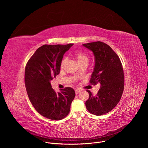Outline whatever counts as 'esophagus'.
<instances>
[{
  "instance_id": "1",
  "label": "esophagus",
  "mask_w": 148,
  "mask_h": 148,
  "mask_svg": "<svg viewBox=\"0 0 148 148\" xmlns=\"http://www.w3.org/2000/svg\"><path fill=\"white\" fill-rule=\"evenodd\" d=\"M80 90H79V89H77L75 91V94L76 95H77V94H78L79 92H80Z\"/></svg>"
}]
</instances>
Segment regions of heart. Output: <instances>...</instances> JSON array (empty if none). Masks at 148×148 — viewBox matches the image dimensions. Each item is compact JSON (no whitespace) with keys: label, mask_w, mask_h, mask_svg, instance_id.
I'll list each match as a JSON object with an SVG mask.
<instances>
[{"label":"heart","mask_w":148,"mask_h":148,"mask_svg":"<svg viewBox=\"0 0 148 148\" xmlns=\"http://www.w3.org/2000/svg\"><path fill=\"white\" fill-rule=\"evenodd\" d=\"M74 56L79 64H81V63H83V62H88V56L85 53H84L81 51H76L74 53ZM67 60L66 58L62 59L61 62V64H60V68L61 69H62L64 68L66 63Z\"/></svg>","instance_id":"heart-1"}]
</instances>
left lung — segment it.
<instances>
[{
    "label": "left lung",
    "mask_w": 148,
    "mask_h": 148,
    "mask_svg": "<svg viewBox=\"0 0 148 148\" xmlns=\"http://www.w3.org/2000/svg\"><path fill=\"white\" fill-rule=\"evenodd\" d=\"M82 46L93 53L95 58L90 83L101 85L96 95L87 90L89 98L86 106L90 113L102 115L113 110L121 98L124 88L122 66L118 55L108 45L96 41Z\"/></svg>",
    "instance_id": "obj_1"
}]
</instances>
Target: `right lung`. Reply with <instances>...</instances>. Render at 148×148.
<instances>
[{"instance_id": "add662e5", "label": "right lung", "mask_w": 148, "mask_h": 148, "mask_svg": "<svg viewBox=\"0 0 148 148\" xmlns=\"http://www.w3.org/2000/svg\"><path fill=\"white\" fill-rule=\"evenodd\" d=\"M73 46H42L37 49L26 66L25 82L29 98L40 114L52 120L62 119L69 114L75 95L70 87L56 93L50 82L60 74L63 55Z\"/></svg>"}]
</instances>
